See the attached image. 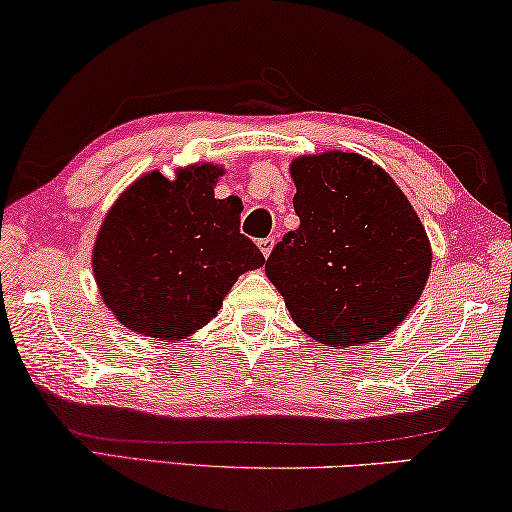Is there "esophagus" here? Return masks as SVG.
Wrapping results in <instances>:
<instances>
[{"label":"esophagus","instance_id":"obj_1","mask_svg":"<svg viewBox=\"0 0 512 512\" xmlns=\"http://www.w3.org/2000/svg\"><path fill=\"white\" fill-rule=\"evenodd\" d=\"M273 243H276V241H273V236H266V239H259L257 246H259V250H262V255H264V257H269V255H271Z\"/></svg>","mask_w":512,"mask_h":512}]
</instances>
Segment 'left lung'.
Segmentation results:
<instances>
[{
    "label": "left lung",
    "mask_w": 512,
    "mask_h": 512,
    "mask_svg": "<svg viewBox=\"0 0 512 512\" xmlns=\"http://www.w3.org/2000/svg\"><path fill=\"white\" fill-rule=\"evenodd\" d=\"M299 227L266 259L294 325L329 348L373 343L420 299L431 243L406 194L359 153L327 150L290 164Z\"/></svg>",
    "instance_id": "obj_1"
}]
</instances>
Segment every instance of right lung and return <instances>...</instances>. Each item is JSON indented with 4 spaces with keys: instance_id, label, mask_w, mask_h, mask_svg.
<instances>
[{
    "instance_id": "add662e5",
    "label": "right lung",
    "mask_w": 512,
    "mask_h": 512,
    "mask_svg": "<svg viewBox=\"0 0 512 512\" xmlns=\"http://www.w3.org/2000/svg\"><path fill=\"white\" fill-rule=\"evenodd\" d=\"M225 167L197 162L174 178L148 171L115 199L92 246V273L120 325L181 341L218 315L264 255L239 232V197L215 199Z\"/></svg>"
}]
</instances>
